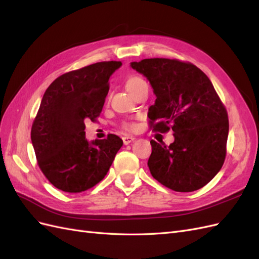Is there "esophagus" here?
<instances>
[{
  "mask_svg": "<svg viewBox=\"0 0 259 259\" xmlns=\"http://www.w3.org/2000/svg\"><path fill=\"white\" fill-rule=\"evenodd\" d=\"M135 141V137H133V136H124L123 137V143H124V145H128V144H131L132 142H134Z\"/></svg>",
  "mask_w": 259,
  "mask_h": 259,
  "instance_id": "1",
  "label": "esophagus"
}]
</instances>
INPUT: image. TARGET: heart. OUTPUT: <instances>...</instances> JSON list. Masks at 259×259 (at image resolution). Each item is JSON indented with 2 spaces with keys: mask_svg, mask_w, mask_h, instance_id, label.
I'll return each instance as SVG.
<instances>
[{
  "mask_svg": "<svg viewBox=\"0 0 259 259\" xmlns=\"http://www.w3.org/2000/svg\"><path fill=\"white\" fill-rule=\"evenodd\" d=\"M147 86V81L141 77V76H137V75H133V76H130V77L126 79V81H125V87H126L127 92L133 96L135 97V95L141 90L143 87ZM135 123L132 122V121H125L123 123V127L125 130H128V131H132L135 128Z\"/></svg>",
  "mask_w": 259,
  "mask_h": 259,
  "instance_id": "1",
  "label": "heart"
}]
</instances>
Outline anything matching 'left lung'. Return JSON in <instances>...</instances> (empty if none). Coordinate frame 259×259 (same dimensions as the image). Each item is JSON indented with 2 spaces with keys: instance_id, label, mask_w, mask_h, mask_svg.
<instances>
[{
  "instance_id": "8db88e82",
  "label": "left lung",
  "mask_w": 259,
  "mask_h": 259,
  "mask_svg": "<svg viewBox=\"0 0 259 259\" xmlns=\"http://www.w3.org/2000/svg\"><path fill=\"white\" fill-rule=\"evenodd\" d=\"M131 66L146 76L157 99L150 128L174 133L170 146L150 141L148 166L159 183L194 192L210 182L225 162L228 112L210 79L197 66L177 59H145Z\"/></svg>"
}]
</instances>
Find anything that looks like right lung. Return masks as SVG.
<instances>
[{
  "mask_svg": "<svg viewBox=\"0 0 259 259\" xmlns=\"http://www.w3.org/2000/svg\"><path fill=\"white\" fill-rule=\"evenodd\" d=\"M120 61L98 62L53 80L31 126V142L45 177L59 190L80 193L99 183L112 164L122 139L88 143L85 121L96 122L109 92V78Z\"/></svg>",
  "mask_w": 259,
  "mask_h": 259,
  "instance_id": "1",
  "label": "right lung"
}]
</instances>
